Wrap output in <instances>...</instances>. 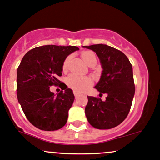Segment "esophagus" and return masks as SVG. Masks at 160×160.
<instances>
[{"instance_id": "34e87169", "label": "esophagus", "mask_w": 160, "mask_h": 160, "mask_svg": "<svg viewBox=\"0 0 160 160\" xmlns=\"http://www.w3.org/2000/svg\"><path fill=\"white\" fill-rule=\"evenodd\" d=\"M74 95H75V98H78V97H79V94H78V92H76V91H74Z\"/></svg>"}]
</instances>
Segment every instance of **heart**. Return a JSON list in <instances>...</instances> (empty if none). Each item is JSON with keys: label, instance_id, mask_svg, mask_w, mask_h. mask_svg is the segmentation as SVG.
Returning <instances> with one entry per match:
<instances>
[{"label": "heart", "instance_id": "obj_1", "mask_svg": "<svg viewBox=\"0 0 160 160\" xmlns=\"http://www.w3.org/2000/svg\"><path fill=\"white\" fill-rule=\"evenodd\" d=\"M81 57H82V59L88 66L91 63V61L96 59L94 53L89 51H84L82 53V55H81ZM69 60H70V57H68L64 60L63 63H62V70L63 71H66L67 69ZM66 84H67L69 88L75 90V91H82L88 86L91 85V80H90V78H87V77H82L75 74H71L66 78Z\"/></svg>", "mask_w": 160, "mask_h": 160}]
</instances>
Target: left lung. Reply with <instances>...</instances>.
Here are the masks:
<instances>
[{
	"label": "left lung",
	"instance_id": "left-lung-1",
	"mask_svg": "<svg viewBox=\"0 0 160 160\" xmlns=\"http://www.w3.org/2000/svg\"><path fill=\"white\" fill-rule=\"evenodd\" d=\"M82 48L91 50L98 55L103 70L95 88L107 94L104 101L88 96L86 117L95 128H112L125 120L132 107L135 91L132 66L122 52L107 44Z\"/></svg>",
	"mask_w": 160,
	"mask_h": 160
}]
</instances>
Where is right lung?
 Returning a JSON list of instances; mask_svg holds the SVG:
<instances>
[{
  "label": "right lung",
  "mask_w": 160,
  "mask_h": 160,
  "mask_svg": "<svg viewBox=\"0 0 160 160\" xmlns=\"http://www.w3.org/2000/svg\"><path fill=\"white\" fill-rule=\"evenodd\" d=\"M75 46L45 45L28 51L17 69V94L26 118L44 131H56L66 125L75 100L72 90L62 83L59 94L50 86L60 83L62 63L75 51Z\"/></svg>",
  "instance_id": "add662e5"
}]
</instances>
